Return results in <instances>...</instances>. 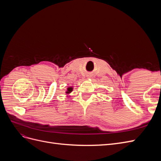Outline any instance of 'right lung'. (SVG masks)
Masks as SVG:
<instances>
[{"label": "right lung", "instance_id": "add662e5", "mask_svg": "<svg viewBox=\"0 0 161 161\" xmlns=\"http://www.w3.org/2000/svg\"><path fill=\"white\" fill-rule=\"evenodd\" d=\"M72 86H70V87H69V88L67 89V91H66V94L68 95V94H69V93H70V92L72 91Z\"/></svg>", "mask_w": 161, "mask_h": 161}]
</instances>
